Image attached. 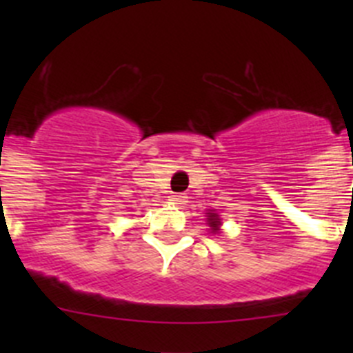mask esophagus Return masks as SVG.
<instances>
[{
    "label": "esophagus",
    "instance_id": "obj_1",
    "mask_svg": "<svg viewBox=\"0 0 353 353\" xmlns=\"http://www.w3.org/2000/svg\"><path fill=\"white\" fill-rule=\"evenodd\" d=\"M170 201H174L176 205H184V203L188 201V196H186V194L176 193V194H172V196H170Z\"/></svg>",
    "mask_w": 353,
    "mask_h": 353
}]
</instances>
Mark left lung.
<instances>
[{
    "instance_id": "obj_1",
    "label": "left lung",
    "mask_w": 353,
    "mask_h": 353,
    "mask_svg": "<svg viewBox=\"0 0 353 353\" xmlns=\"http://www.w3.org/2000/svg\"><path fill=\"white\" fill-rule=\"evenodd\" d=\"M208 223H210V227H212V232H216V230H219V225H220L219 215H216V213H208Z\"/></svg>"
}]
</instances>
